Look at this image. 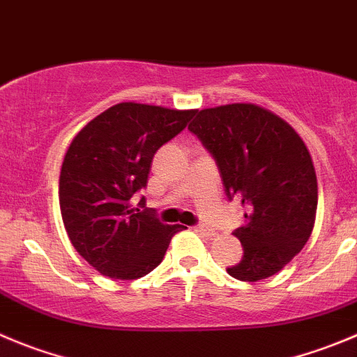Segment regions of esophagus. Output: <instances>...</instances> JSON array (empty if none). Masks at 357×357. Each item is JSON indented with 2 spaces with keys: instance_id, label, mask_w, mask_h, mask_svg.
<instances>
[{
  "instance_id": "esophagus-1",
  "label": "esophagus",
  "mask_w": 357,
  "mask_h": 357,
  "mask_svg": "<svg viewBox=\"0 0 357 357\" xmlns=\"http://www.w3.org/2000/svg\"><path fill=\"white\" fill-rule=\"evenodd\" d=\"M194 229H195V232L206 236V238H213V236H215V231H213L211 227H208V225H195Z\"/></svg>"
}]
</instances>
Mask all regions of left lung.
Masks as SVG:
<instances>
[{
  "mask_svg": "<svg viewBox=\"0 0 357 357\" xmlns=\"http://www.w3.org/2000/svg\"><path fill=\"white\" fill-rule=\"evenodd\" d=\"M188 130L215 158L227 197H239L245 225L236 280L273 276L301 252L315 224L317 176L296 130L255 103L195 111Z\"/></svg>",
  "mask_w": 357,
  "mask_h": 357,
  "instance_id": "1",
  "label": "left lung"
}]
</instances>
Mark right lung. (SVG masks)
<instances>
[{"label": "right lung", "mask_w": 357, "mask_h": 357, "mask_svg": "<svg viewBox=\"0 0 357 357\" xmlns=\"http://www.w3.org/2000/svg\"><path fill=\"white\" fill-rule=\"evenodd\" d=\"M195 111L123 102L73 137L59 174V208L73 248L109 278L135 280L162 262L179 225L130 208L155 153Z\"/></svg>", "instance_id": "add662e5"}]
</instances>
